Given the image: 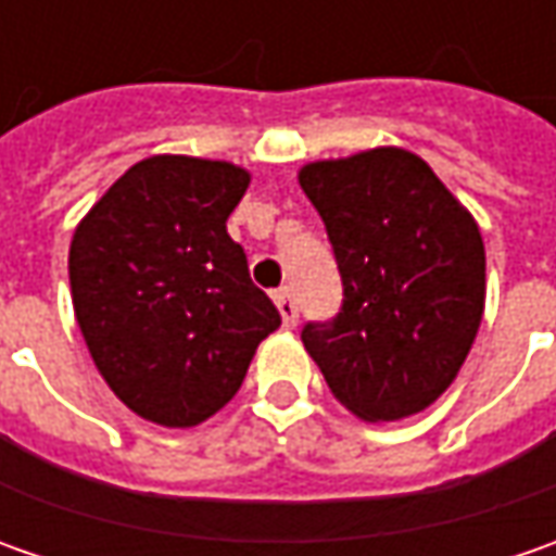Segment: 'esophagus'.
I'll return each mask as SVG.
<instances>
[{
  "label": "esophagus",
  "mask_w": 556,
  "mask_h": 556,
  "mask_svg": "<svg viewBox=\"0 0 556 556\" xmlns=\"http://www.w3.org/2000/svg\"><path fill=\"white\" fill-rule=\"evenodd\" d=\"M275 306H278V312H281V321H285V328H293L300 312H296V300H293L290 288L275 290Z\"/></svg>",
  "instance_id": "34e87169"
}]
</instances>
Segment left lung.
Returning a JSON list of instances; mask_svg holds the SVG:
<instances>
[{
	"instance_id": "obj_1",
	"label": "left lung",
	"mask_w": 556,
	"mask_h": 556,
	"mask_svg": "<svg viewBox=\"0 0 556 556\" xmlns=\"http://www.w3.org/2000/svg\"><path fill=\"white\" fill-rule=\"evenodd\" d=\"M343 278V306L303 346L362 420H402L452 387L480 331L485 247L467 206L412 151L300 169Z\"/></svg>"
}]
</instances>
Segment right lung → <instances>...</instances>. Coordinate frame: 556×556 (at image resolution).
<instances>
[{
	"mask_svg": "<svg viewBox=\"0 0 556 556\" xmlns=\"http://www.w3.org/2000/svg\"><path fill=\"white\" fill-rule=\"evenodd\" d=\"M247 185L235 163L157 154L129 166L76 225V325L114 395L151 424L198 427L216 415L281 325L225 228Z\"/></svg>",
	"mask_w": 556,
	"mask_h": 556,
	"instance_id": "add662e5",
	"label": "right lung"
}]
</instances>
